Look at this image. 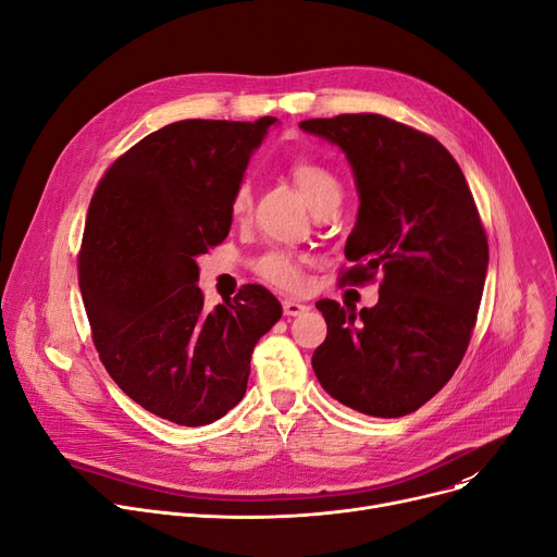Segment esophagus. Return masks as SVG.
Segmentation results:
<instances>
[{"label": "esophagus", "instance_id": "34e87169", "mask_svg": "<svg viewBox=\"0 0 557 557\" xmlns=\"http://www.w3.org/2000/svg\"><path fill=\"white\" fill-rule=\"evenodd\" d=\"M282 309H284V315H302L305 311H309V305L298 300H284Z\"/></svg>", "mask_w": 557, "mask_h": 557}]
</instances>
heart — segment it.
<instances>
[{
    "instance_id": "obj_1",
    "label": "heart",
    "mask_w": 557,
    "mask_h": 557,
    "mask_svg": "<svg viewBox=\"0 0 557 557\" xmlns=\"http://www.w3.org/2000/svg\"><path fill=\"white\" fill-rule=\"evenodd\" d=\"M288 173L311 210H315L318 205L325 202L327 198L341 194V183L336 181V175L309 158H298L296 162H290ZM250 185L239 183L230 198L232 219H244L250 212ZM255 271L259 273V277L284 290H298L305 284L300 257L286 250H271L267 255H261L255 261Z\"/></svg>"
}]
</instances>
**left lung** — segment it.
Returning <instances> with one entry per match:
<instances>
[{"instance_id": "left-lung-1", "label": "left lung", "mask_w": 557, "mask_h": 557, "mask_svg": "<svg viewBox=\"0 0 557 557\" xmlns=\"http://www.w3.org/2000/svg\"><path fill=\"white\" fill-rule=\"evenodd\" d=\"M300 128L345 153L359 194L343 282L384 273L379 302L318 300L327 338L311 357L334 399L372 418H401L441 391L476 323L487 239L474 196L445 146L382 114L307 120Z\"/></svg>"}]
</instances>
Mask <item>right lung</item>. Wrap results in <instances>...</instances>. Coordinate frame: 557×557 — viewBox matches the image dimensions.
Wrapping results in <instances>:
<instances>
[{
	"label": "right lung",
	"instance_id": "obj_1",
	"mask_svg": "<svg viewBox=\"0 0 557 557\" xmlns=\"http://www.w3.org/2000/svg\"><path fill=\"white\" fill-rule=\"evenodd\" d=\"M275 122L169 124L114 160L87 210L78 286L97 352L169 422L202 426L237 406L257 341L282 318L259 284L212 311L196 286V257L227 237L232 191Z\"/></svg>",
	"mask_w": 557,
	"mask_h": 557
}]
</instances>
